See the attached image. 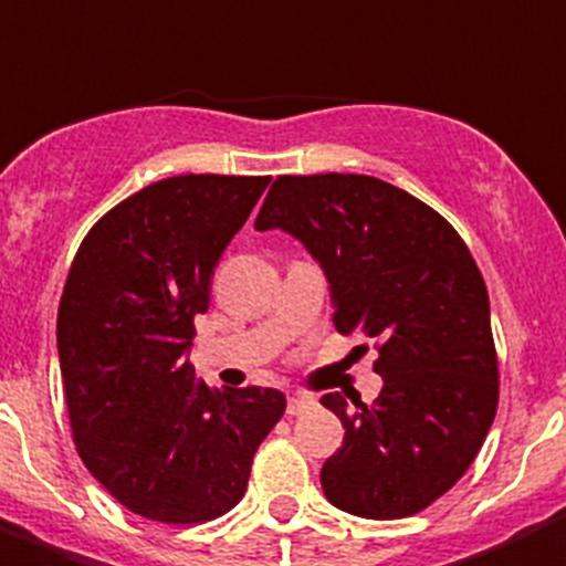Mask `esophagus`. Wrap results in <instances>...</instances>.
Instances as JSON below:
<instances>
[{
    "instance_id": "obj_1",
    "label": "esophagus",
    "mask_w": 566,
    "mask_h": 566,
    "mask_svg": "<svg viewBox=\"0 0 566 566\" xmlns=\"http://www.w3.org/2000/svg\"><path fill=\"white\" fill-rule=\"evenodd\" d=\"M307 407H313L311 396H304V392H290V396H287V416H302Z\"/></svg>"
}]
</instances>
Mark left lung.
Masks as SVG:
<instances>
[{
	"mask_svg": "<svg viewBox=\"0 0 566 566\" xmlns=\"http://www.w3.org/2000/svg\"><path fill=\"white\" fill-rule=\"evenodd\" d=\"M282 228L318 259L342 336L373 338V405L327 392L344 441L322 467L333 507L407 518L473 464L499 407L488 284L444 216L373 176H276L255 230ZM367 350V344H361Z\"/></svg>",
	"mask_w": 566,
	"mask_h": 566,
	"instance_id": "1",
	"label": "left lung"
}]
</instances>
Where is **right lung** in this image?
<instances>
[{
    "mask_svg": "<svg viewBox=\"0 0 566 566\" xmlns=\"http://www.w3.org/2000/svg\"><path fill=\"white\" fill-rule=\"evenodd\" d=\"M270 176L188 174L127 196L73 255L56 342L67 419L91 475L142 518L233 510L276 421L273 387L210 390L188 358L210 276Z\"/></svg>",
    "mask_w": 566,
    "mask_h": 566,
    "instance_id": "add662e5",
    "label": "right lung"
}]
</instances>
